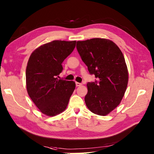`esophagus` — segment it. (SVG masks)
<instances>
[{
    "label": "esophagus",
    "instance_id": "esophagus-1",
    "mask_svg": "<svg viewBox=\"0 0 154 154\" xmlns=\"http://www.w3.org/2000/svg\"><path fill=\"white\" fill-rule=\"evenodd\" d=\"M75 85H76V86H77V87H79V86H81V85H82V83H80L76 82V83H75Z\"/></svg>",
    "mask_w": 154,
    "mask_h": 154
}]
</instances>
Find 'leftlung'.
I'll return each instance as SVG.
<instances>
[{"instance_id": "left-lung-1", "label": "left lung", "mask_w": 154, "mask_h": 154, "mask_svg": "<svg viewBox=\"0 0 154 154\" xmlns=\"http://www.w3.org/2000/svg\"><path fill=\"white\" fill-rule=\"evenodd\" d=\"M77 49L89 73L99 82L88 83L85 104L91 112L106 116L119 105L128 83L125 59L117 45L109 39L78 41Z\"/></svg>"}]
</instances>
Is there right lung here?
Wrapping results in <instances>:
<instances>
[{"label": "right lung", "mask_w": 154, "mask_h": 154, "mask_svg": "<svg viewBox=\"0 0 154 154\" xmlns=\"http://www.w3.org/2000/svg\"><path fill=\"white\" fill-rule=\"evenodd\" d=\"M76 41L54 40L37 48L31 54L26 70L29 97L42 113L54 116L66 109L75 83L57 79L62 63L76 45Z\"/></svg>", "instance_id": "1"}]
</instances>
